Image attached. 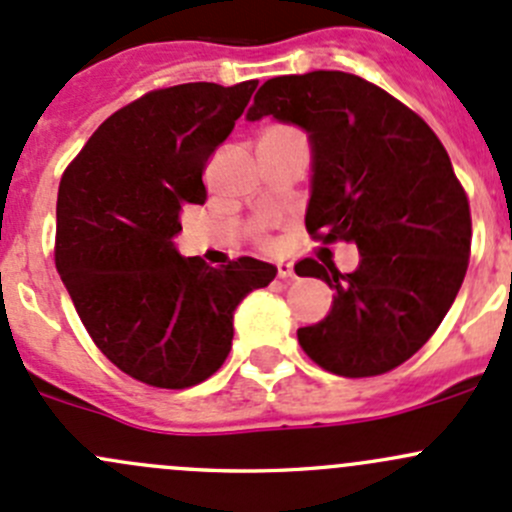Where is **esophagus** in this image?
Listing matches in <instances>:
<instances>
[{"label":"esophagus","instance_id":"esophagus-1","mask_svg":"<svg viewBox=\"0 0 512 512\" xmlns=\"http://www.w3.org/2000/svg\"><path fill=\"white\" fill-rule=\"evenodd\" d=\"M277 277H280V280H292L294 277L292 265H289V262H280V265H277Z\"/></svg>","mask_w":512,"mask_h":512}]
</instances>
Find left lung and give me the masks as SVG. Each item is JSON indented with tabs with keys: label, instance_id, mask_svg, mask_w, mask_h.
Listing matches in <instances>:
<instances>
[{
	"label": "left lung",
	"instance_id": "1",
	"mask_svg": "<svg viewBox=\"0 0 512 512\" xmlns=\"http://www.w3.org/2000/svg\"><path fill=\"white\" fill-rule=\"evenodd\" d=\"M262 116L309 133L312 240L354 242L361 255L344 275L299 262L297 275L337 292L322 322L297 329L299 347L347 379L396 369L443 322L471 257V205L446 148L399 98L344 71L265 81L247 111Z\"/></svg>",
	"mask_w": 512,
	"mask_h": 512
}]
</instances>
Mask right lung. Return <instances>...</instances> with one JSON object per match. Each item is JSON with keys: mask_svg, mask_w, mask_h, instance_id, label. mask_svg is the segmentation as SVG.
Returning <instances> with one entry per match:
<instances>
[{"mask_svg": "<svg viewBox=\"0 0 512 512\" xmlns=\"http://www.w3.org/2000/svg\"><path fill=\"white\" fill-rule=\"evenodd\" d=\"M257 81L148 91L118 108L66 165L54 260L86 332L111 364L156 389H188L223 366L232 312L277 267L180 257L185 205L208 198L203 173Z\"/></svg>", "mask_w": 512, "mask_h": 512, "instance_id": "1", "label": "right lung"}]
</instances>
